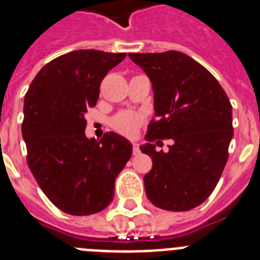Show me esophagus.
Instances as JSON below:
<instances>
[{"mask_svg":"<svg viewBox=\"0 0 260 260\" xmlns=\"http://www.w3.org/2000/svg\"><path fill=\"white\" fill-rule=\"evenodd\" d=\"M139 153H141V148H139V144H138L137 142H134V143H133V155L138 156Z\"/></svg>","mask_w":260,"mask_h":260,"instance_id":"esophagus-1","label":"esophagus"}]
</instances>
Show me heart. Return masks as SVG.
Segmentation results:
<instances>
[{
    "instance_id": "obj_1",
    "label": "heart",
    "mask_w": 260,
    "mask_h": 260,
    "mask_svg": "<svg viewBox=\"0 0 260 260\" xmlns=\"http://www.w3.org/2000/svg\"><path fill=\"white\" fill-rule=\"evenodd\" d=\"M141 121L139 114L134 113V112H122L112 119V126L116 132L132 137L137 133L138 127L141 125Z\"/></svg>"
}]
</instances>
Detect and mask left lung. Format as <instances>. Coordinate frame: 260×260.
Segmentation results:
<instances>
[{
	"label": "left lung",
	"instance_id": "left-lung-1",
	"mask_svg": "<svg viewBox=\"0 0 260 260\" xmlns=\"http://www.w3.org/2000/svg\"><path fill=\"white\" fill-rule=\"evenodd\" d=\"M151 79L155 118L141 151L152 157L144 176L147 198L167 211H189L215 190L233 137L232 105L207 69L185 53H128ZM171 139L168 153L152 142ZM158 143V142H157ZM156 143V144H157Z\"/></svg>",
	"mask_w": 260,
	"mask_h": 260
}]
</instances>
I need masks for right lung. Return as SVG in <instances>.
<instances>
[{
	"label": "right lung",
	"mask_w": 260,
	"mask_h": 260,
	"mask_svg": "<svg viewBox=\"0 0 260 260\" xmlns=\"http://www.w3.org/2000/svg\"><path fill=\"white\" fill-rule=\"evenodd\" d=\"M125 57L95 49L62 54L39 71L24 96L27 164L47 198L69 215L108 207L132 157L133 144L116 133L100 141L84 134V114L98 103L102 80Z\"/></svg>",
	"instance_id": "obj_1"
}]
</instances>
